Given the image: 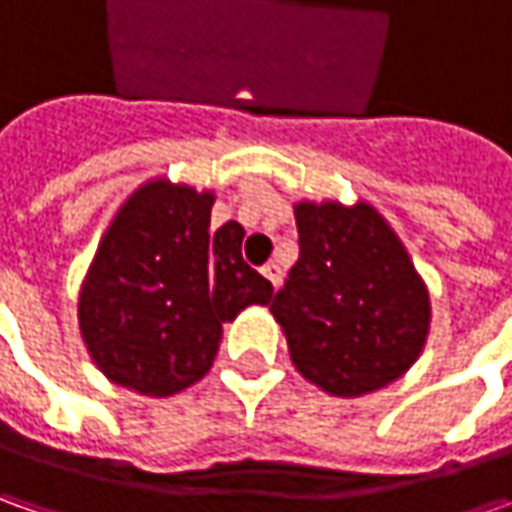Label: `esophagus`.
<instances>
[{"label": "esophagus", "mask_w": 512, "mask_h": 512, "mask_svg": "<svg viewBox=\"0 0 512 512\" xmlns=\"http://www.w3.org/2000/svg\"><path fill=\"white\" fill-rule=\"evenodd\" d=\"M262 273H265V279L270 282L273 287L282 285V267L276 265V262H267L265 267H262Z\"/></svg>", "instance_id": "esophagus-1"}]
</instances>
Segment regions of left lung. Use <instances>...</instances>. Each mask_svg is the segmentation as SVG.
<instances>
[{
    "instance_id": "left-lung-1",
    "label": "left lung",
    "mask_w": 512,
    "mask_h": 512,
    "mask_svg": "<svg viewBox=\"0 0 512 512\" xmlns=\"http://www.w3.org/2000/svg\"><path fill=\"white\" fill-rule=\"evenodd\" d=\"M299 259L270 313L299 373L333 396H364L419 359L430 302L416 267L367 205H299Z\"/></svg>"
}]
</instances>
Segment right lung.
<instances>
[{"label":"right lung","instance_id":"obj_1","mask_svg":"<svg viewBox=\"0 0 512 512\" xmlns=\"http://www.w3.org/2000/svg\"><path fill=\"white\" fill-rule=\"evenodd\" d=\"M210 207V193L150 182L113 219L79 293L82 339L110 382L185 390L210 370L222 322L273 299L242 259V225L210 233Z\"/></svg>","mask_w":512,"mask_h":512}]
</instances>
